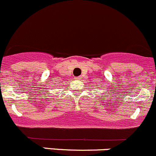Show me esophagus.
<instances>
[{"label": "esophagus", "instance_id": "1", "mask_svg": "<svg viewBox=\"0 0 156 156\" xmlns=\"http://www.w3.org/2000/svg\"><path fill=\"white\" fill-rule=\"evenodd\" d=\"M76 80H81V79H82V76H77V77H76Z\"/></svg>", "mask_w": 156, "mask_h": 156}]
</instances>
